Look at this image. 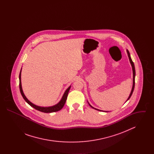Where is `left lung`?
<instances>
[{
    "label": "left lung",
    "instance_id": "obj_1",
    "mask_svg": "<svg viewBox=\"0 0 154 154\" xmlns=\"http://www.w3.org/2000/svg\"><path fill=\"white\" fill-rule=\"evenodd\" d=\"M126 51H127V53H128V57H129V60H130V62H131V65H132V70H133V87H132V91H131V94H130V95L129 96V97L128 98V99H127V100H126V102L130 99V97H131V96H132V94H133V90H134V85H135V75H136V72H135V67H134V63L133 62V61H132V59L131 58V55H130V53H129V51L127 50H126ZM88 104H89V105L92 107V108H93V109H95V110H98V111H101V110H98V109H95V108H94V107H93L89 103H88Z\"/></svg>",
    "mask_w": 154,
    "mask_h": 154
}]
</instances>
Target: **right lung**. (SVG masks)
I'll return each mask as SVG.
<instances>
[{
  "label": "right lung",
  "instance_id": "1",
  "mask_svg": "<svg viewBox=\"0 0 154 154\" xmlns=\"http://www.w3.org/2000/svg\"><path fill=\"white\" fill-rule=\"evenodd\" d=\"M21 70L20 71V75H19V80H20V92L22 95V97L23 98V99L26 101V102L28 103L29 104L30 106H32V107H33L34 109H35L36 110L40 111L41 112H45V113H50V112H57L59 110H61L63 107L64 106L65 103H66V99L67 97V95L69 93V91L70 89L71 86H70L69 88H67L66 90V91L65 92L63 95L62 96L61 100H60V102L57 103V104L53 106H51V107H40V106H36L34 104H33L32 103L30 102L29 100L26 98V97L25 96L23 91H22V85H21Z\"/></svg>",
  "mask_w": 154,
  "mask_h": 154
}]
</instances>
